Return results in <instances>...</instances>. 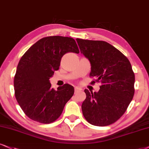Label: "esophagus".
I'll list each match as a JSON object with an SVG mask.
<instances>
[{
    "label": "esophagus",
    "mask_w": 149,
    "mask_h": 149,
    "mask_svg": "<svg viewBox=\"0 0 149 149\" xmlns=\"http://www.w3.org/2000/svg\"><path fill=\"white\" fill-rule=\"evenodd\" d=\"M81 91V89L80 88H79V87H75L74 88V93H78V92H79Z\"/></svg>",
    "instance_id": "esophagus-1"
}]
</instances>
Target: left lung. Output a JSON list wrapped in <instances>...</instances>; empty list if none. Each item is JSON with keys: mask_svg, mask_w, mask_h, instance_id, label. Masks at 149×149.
Returning <instances> with one entry per match:
<instances>
[{"mask_svg": "<svg viewBox=\"0 0 149 149\" xmlns=\"http://www.w3.org/2000/svg\"><path fill=\"white\" fill-rule=\"evenodd\" d=\"M81 52L90 61V76L101 82L97 93L85 89L81 105L85 119L92 125L113 124L124 115L135 93V74L131 64L120 51L103 41L77 38Z\"/></svg>", "mask_w": 149, "mask_h": 149, "instance_id": "1", "label": "left lung"}]
</instances>
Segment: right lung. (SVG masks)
Here are the masks:
<instances>
[{
    "label": "right lung",
    "mask_w": 149,
    "mask_h": 149,
    "mask_svg": "<svg viewBox=\"0 0 149 149\" xmlns=\"http://www.w3.org/2000/svg\"><path fill=\"white\" fill-rule=\"evenodd\" d=\"M68 52L79 53L74 38L47 36L32 45L20 59L14 79L15 97L32 120L42 124L54 122L74 95L72 86L65 84L56 91L49 80Z\"/></svg>",
    "instance_id": "obj_1"
}]
</instances>
